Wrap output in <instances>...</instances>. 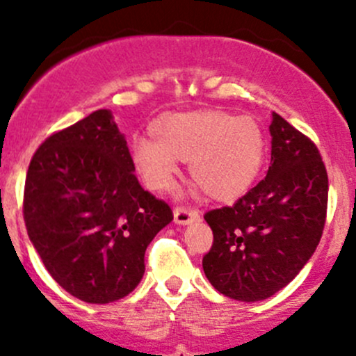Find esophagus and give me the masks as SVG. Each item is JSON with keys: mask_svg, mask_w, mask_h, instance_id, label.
<instances>
[{"mask_svg": "<svg viewBox=\"0 0 356 356\" xmlns=\"http://www.w3.org/2000/svg\"><path fill=\"white\" fill-rule=\"evenodd\" d=\"M198 217H200L198 211L193 210V208H186V207H175L174 208V220H175V224H179V225L189 224V222L196 220Z\"/></svg>", "mask_w": 356, "mask_h": 356, "instance_id": "1", "label": "esophagus"}]
</instances>
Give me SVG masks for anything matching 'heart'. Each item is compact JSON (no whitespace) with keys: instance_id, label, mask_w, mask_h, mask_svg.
<instances>
[{"instance_id":"1","label":"heart","mask_w":356,"mask_h":356,"mask_svg":"<svg viewBox=\"0 0 356 356\" xmlns=\"http://www.w3.org/2000/svg\"><path fill=\"white\" fill-rule=\"evenodd\" d=\"M149 138L136 139L132 168L149 191H165L189 161V179L208 198L231 201L245 195L265 161V134L251 117L224 110L163 113L149 125Z\"/></svg>"}]
</instances>
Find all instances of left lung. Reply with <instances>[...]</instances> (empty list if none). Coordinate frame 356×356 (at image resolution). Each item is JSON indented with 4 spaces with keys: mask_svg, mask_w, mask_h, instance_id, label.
Wrapping results in <instances>:
<instances>
[{
    "mask_svg": "<svg viewBox=\"0 0 356 356\" xmlns=\"http://www.w3.org/2000/svg\"><path fill=\"white\" fill-rule=\"evenodd\" d=\"M267 175L232 207L204 213L213 232L203 270L215 289L260 301L289 284L322 238L329 179L308 136L272 113Z\"/></svg>",
    "mask_w": 356,
    "mask_h": 356,
    "instance_id": "1",
    "label": "left lung"
}]
</instances>
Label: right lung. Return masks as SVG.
<instances>
[{
  "instance_id": "obj_1",
  "label": "right lung",
  "mask_w": 356,
  "mask_h": 356,
  "mask_svg": "<svg viewBox=\"0 0 356 356\" xmlns=\"http://www.w3.org/2000/svg\"><path fill=\"white\" fill-rule=\"evenodd\" d=\"M172 218V208L139 184L108 110L53 132L29 165V238L51 277L86 303L134 291L146 248Z\"/></svg>"
}]
</instances>
